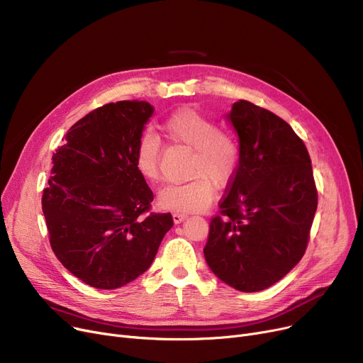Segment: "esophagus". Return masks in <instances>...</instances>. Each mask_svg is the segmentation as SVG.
<instances>
[{"instance_id":"esophagus-1","label":"esophagus","mask_w":363,"mask_h":363,"mask_svg":"<svg viewBox=\"0 0 363 363\" xmlns=\"http://www.w3.org/2000/svg\"><path fill=\"white\" fill-rule=\"evenodd\" d=\"M172 219H174V222L178 225V223H181L182 220L186 219V215L185 213H174V215H172Z\"/></svg>"}]
</instances>
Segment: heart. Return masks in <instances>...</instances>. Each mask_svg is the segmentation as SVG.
<instances>
[{
	"instance_id": "b5f03b06",
	"label": "heart",
	"mask_w": 363,
	"mask_h": 363,
	"mask_svg": "<svg viewBox=\"0 0 363 363\" xmlns=\"http://www.w3.org/2000/svg\"><path fill=\"white\" fill-rule=\"evenodd\" d=\"M163 130L172 141L194 150L188 172L193 179L164 185L157 201L172 212H201L213 200V185L220 188L235 175L238 143L231 133L220 130L215 121L191 108L172 114L163 123ZM133 166L145 182L159 179L160 143L155 132L147 130L138 138L133 148Z\"/></svg>"
}]
</instances>
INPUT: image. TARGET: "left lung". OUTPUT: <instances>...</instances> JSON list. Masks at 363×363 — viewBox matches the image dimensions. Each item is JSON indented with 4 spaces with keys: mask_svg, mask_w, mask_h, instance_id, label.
Masks as SVG:
<instances>
[{
    "mask_svg": "<svg viewBox=\"0 0 363 363\" xmlns=\"http://www.w3.org/2000/svg\"><path fill=\"white\" fill-rule=\"evenodd\" d=\"M226 119L237 132L240 160L203 252L220 281L255 293L303 257L318 193L308 148L287 122L245 100Z\"/></svg>",
    "mask_w": 363,
    "mask_h": 363,
    "instance_id": "1",
    "label": "left lung"
}]
</instances>
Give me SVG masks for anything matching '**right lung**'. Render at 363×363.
<instances>
[{"mask_svg":"<svg viewBox=\"0 0 363 363\" xmlns=\"http://www.w3.org/2000/svg\"><path fill=\"white\" fill-rule=\"evenodd\" d=\"M155 113L147 101L95 108L66 133L52 155L43 212L51 249L85 284L114 290L155 260L170 213H144L152 193L133 166V148Z\"/></svg>","mask_w":363,"mask_h":363,"instance_id":"obj_1","label":"right lung"}]
</instances>
